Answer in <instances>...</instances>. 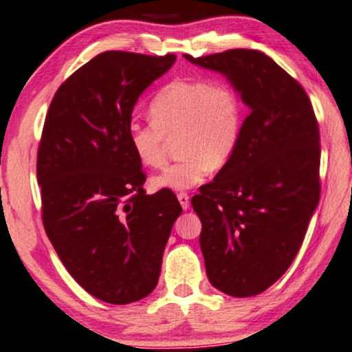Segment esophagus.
Segmentation results:
<instances>
[{"label": "esophagus", "instance_id": "esophagus-1", "mask_svg": "<svg viewBox=\"0 0 352 352\" xmlns=\"http://www.w3.org/2000/svg\"><path fill=\"white\" fill-rule=\"evenodd\" d=\"M177 198H178V201H180V204H182V208L186 210V209H189V204H190V201H189V195L186 194V192H180L177 195Z\"/></svg>", "mask_w": 352, "mask_h": 352}]
</instances>
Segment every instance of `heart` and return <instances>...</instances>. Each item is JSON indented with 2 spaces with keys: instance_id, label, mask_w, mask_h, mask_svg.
I'll list each match as a JSON object with an SVG mask.
<instances>
[{
  "instance_id": "obj_1",
  "label": "heart",
  "mask_w": 352,
  "mask_h": 352,
  "mask_svg": "<svg viewBox=\"0 0 352 352\" xmlns=\"http://www.w3.org/2000/svg\"><path fill=\"white\" fill-rule=\"evenodd\" d=\"M149 124L132 121L127 138L133 155L146 168L164 163L168 142L182 158L151 178L155 190H186L208 172L220 170L239 148L243 103L239 92L223 81L174 80L149 104Z\"/></svg>"
}]
</instances>
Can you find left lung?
Returning <instances> with one entry per match:
<instances>
[{"instance_id": "left-lung-1", "label": "left lung", "mask_w": 352, "mask_h": 352, "mask_svg": "<svg viewBox=\"0 0 352 352\" xmlns=\"http://www.w3.org/2000/svg\"><path fill=\"white\" fill-rule=\"evenodd\" d=\"M184 58L226 76L249 107L232 160L190 203L210 285L257 296L291 266L320 198L314 109L303 87L258 50Z\"/></svg>"}]
</instances>
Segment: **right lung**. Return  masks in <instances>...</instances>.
Segmentation results:
<instances>
[{
	"label": "right lung",
	"instance_id": "obj_1",
	"mask_svg": "<svg viewBox=\"0 0 352 352\" xmlns=\"http://www.w3.org/2000/svg\"><path fill=\"white\" fill-rule=\"evenodd\" d=\"M175 58L100 54L63 82L44 121L36 160L44 229L76 283L112 305L155 289L182 214L172 190L144 192L127 138L140 95Z\"/></svg>",
	"mask_w": 352,
	"mask_h": 352
}]
</instances>
